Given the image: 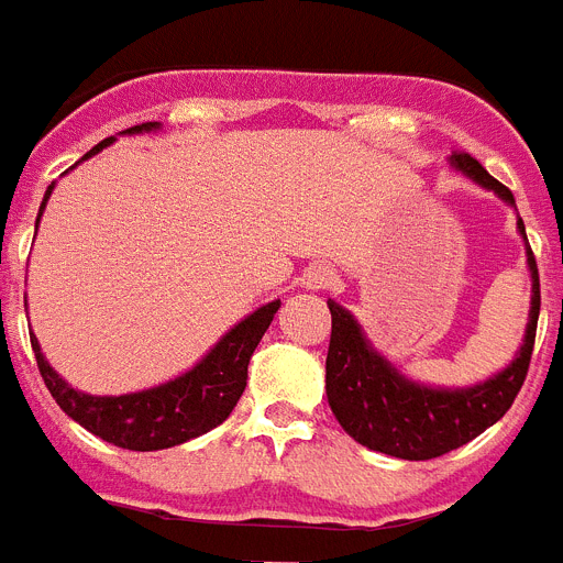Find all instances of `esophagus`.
Listing matches in <instances>:
<instances>
[{
	"mask_svg": "<svg viewBox=\"0 0 563 563\" xmlns=\"http://www.w3.org/2000/svg\"><path fill=\"white\" fill-rule=\"evenodd\" d=\"M301 285L308 290H328L333 285V271L328 264H310L305 276H301Z\"/></svg>",
	"mask_w": 563,
	"mask_h": 563,
	"instance_id": "1",
	"label": "esophagus"
}]
</instances>
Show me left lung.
I'll return each mask as SVG.
<instances>
[{
    "label": "left lung",
    "instance_id": "8db88e82",
    "mask_svg": "<svg viewBox=\"0 0 563 563\" xmlns=\"http://www.w3.org/2000/svg\"><path fill=\"white\" fill-rule=\"evenodd\" d=\"M449 166L477 187L489 189L515 207V195L483 169L472 155L449 157ZM518 232L527 244V267L532 278V299L523 342L515 360L504 371L466 388H440L408 379L388 356L371 345L356 316L339 301L331 308V347L324 362V391L339 426L374 452L399 460H431L475 440L509 411L523 379L536 345L538 313H541V285H538L536 255L529 250L527 227L518 218Z\"/></svg>",
    "mask_w": 563,
    "mask_h": 563
}]
</instances>
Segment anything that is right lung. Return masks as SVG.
<instances>
[{"instance_id": "obj_1", "label": "right lung", "mask_w": 563, "mask_h": 563, "mask_svg": "<svg viewBox=\"0 0 563 563\" xmlns=\"http://www.w3.org/2000/svg\"><path fill=\"white\" fill-rule=\"evenodd\" d=\"M152 132H161V123L132 125V129H125L120 134L132 137V134ZM118 137H106L82 161L103 152ZM82 161H77V164H82ZM51 192H54V184L45 189L36 227H40V218L45 212ZM278 308H282V299L255 308L239 324H232L230 331L218 339L192 368L178 374L175 379H166V383L132 394H106V397H100V394L80 391L51 368V362L42 354L36 336H31V347H34L36 365H40V374L48 385L51 397L57 399V406L74 422H80L82 429L97 434L106 443L120 445V449L157 452V449H172V445L201 438V434L221 426L232 415V408H235V402L244 394V385H247L250 356L262 342L264 331L271 328Z\"/></svg>"}]
</instances>
